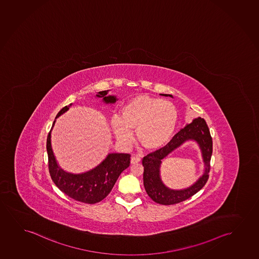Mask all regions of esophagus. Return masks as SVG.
Masks as SVG:
<instances>
[{"mask_svg":"<svg viewBox=\"0 0 259 259\" xmlns=\"http://www.w3.org/2000/svg\"><path fill=\"white\" fill-rule=\"evenodd\" d=\"M140 161H141V158L137 156H133L131 158L132 164H136V163H139Z\"/></svg>","mask_w":259,"mask_h":259,"instance_id":"obj_1","label":"esophagus"}]
</instances>
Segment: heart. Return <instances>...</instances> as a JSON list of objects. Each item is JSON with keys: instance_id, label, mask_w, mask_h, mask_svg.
<instances>
[{"instance_id": "b5f03b06", "label": "heart", "mask_w": 259, "mask_h": 259, "mask_svg": "<svg viewBox=\"0 0 259 259\" xmlns=\"http://www.w3.org/2000/svg\"><path fill=\"white\" fill-rule=\"evenodd\" d=\"M178 110L170 101L160 98L139 95L128 101L120 110L119 118L111 121L116 139L129 143L132 130L147 150L161 149L171 141L177 130Z\"/></svg>"}]
</instances>
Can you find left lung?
Listing matches in <instances>:
<instances>
[{"mask_svg": "<svg viewBox=\"0 0 259 259\" xmlns=\"http://www.w3.org/2000/svg\"><path fill=\"white\" fill-rule=\"evenodd\" d=\"M170 96V94H161ZM188 139H194L199 143L205 163V171L202 177L191 188L180 191L171 190L161 183L159 168L163 158ZM213 151V142L209 129L204 118L198 117L187 124L172 137L165 146L148 154L143 158V184L147 194L153 201L161 205H175L182 202L196 194L202 189L209 177L210 160Z\"/></svg>", "mask_w": 259, "mask_h": 259, "instance_id": "obj_1", "label": "left lung"}]
</instances>
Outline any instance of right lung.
Returning a JSON list of instances; mask_svg holds the SVG:
<instances>
[{
	"label": "right lung",
	"instance_id": "right-lung-1",
	"mask_svg": "<svg viewBox=\"0 0 259 259\" xmlns=\"http://www.w3.org/2000/svg\"><path fill=\"white\" fill-rule=\"evenodd\" d=\"M108 91L99 92L96 97L102 98L106 103L116 102V96H108ZM69 106H65L57 114V117L66 112ZM55 120L53 122V125ZM51 131L47 137L48 166L52 180L60 191L79 202L95 204L100 202L109 195L116 184L120 174L130 165L131 155L128 153H111L95 168L83 174L73 175L65 172L57 164L51 144Z\"/></svg>",
	"mask_w": 259,
	"mask_h": 259
}]
</instances>
